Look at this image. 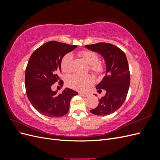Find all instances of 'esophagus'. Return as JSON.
<instances>
[{
    "instance_id": "1",
    "label": "esophagus",
    "mask_w": 160,
    "mask_h": 160,
    "mask_svg": "<svg viewBox=\"0 0 160 160\" xmlns=\"http://www.w3.org/2000/svg\"><path fill=\"white\" fill-rule=\"evenodd\" d=\"M79 95H81V96H83V97H85V98H87V97H89V95L88 93H82V92H80V93H79Z\"/></svg>"
}]
</instances>
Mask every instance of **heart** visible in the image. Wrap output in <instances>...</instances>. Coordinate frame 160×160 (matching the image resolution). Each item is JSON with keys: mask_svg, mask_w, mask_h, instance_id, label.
<instances>
[{"mask_svg": "<svg viewBox=\"0 0 160 160\" xmlns=\"http://www.w3.org/2000/svg\"><path fill=\"white\" fill-rule=\"evenodd\" d=\"M77 55L89 65V70L95 75L99 76L105 71V66L99 61V56L94 51L90 50H81ZM73 57L71 53H67L62 57L61 61L62 71L67 74L72 71ZM94 83V79L90 75L80 76L74 75L69 77L67 81V85L76 90L84 91Z\"/></svg>", "mask_w": 160, "mask_h": 160, "instance_id": "b5f03b06", "label": "heart"}]
</instances>
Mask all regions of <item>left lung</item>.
<instances>
[{"label": "left lung", "mask_w": 160, "mask_h": 160, "mask_svg": "<svg viewBox=\"0 0 160 160\" xmlns=\"http://www.w3.org/2000/svg\"><path fill=\"white\" fill-rule=\"evenodd\" d=\"M85 47L102 55L106 63L105 75L96 86L98 92L104 89L106 93L91 113L97 115L113 113L122 105L128 93L130 75L127 57L122 50L110 43L98 42Z\"/></svg>", "instance_id": "8db88e82"}]
</instances>
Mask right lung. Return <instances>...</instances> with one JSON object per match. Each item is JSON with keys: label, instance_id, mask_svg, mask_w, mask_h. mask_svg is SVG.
<instances>
[{"label": "right lung", "instance_id": "1", "mask_svg": "<svg viewBox=\"0 0 160 160\" xmlns=\"http://www.w3.org/2000/svg\"><path fill=\"white\" fill-rule=\"evenodd\" d=\"M52 41L38 47L31 55L25 71V87L28 99L38 112L49 118H58L67 113L70 101L78 94L65 88L62 93L52 91L51 85L60 81L62 57L77 47Z\"/></svg>", "mask_w": 160, "mask_h": 160}]
</instances>
